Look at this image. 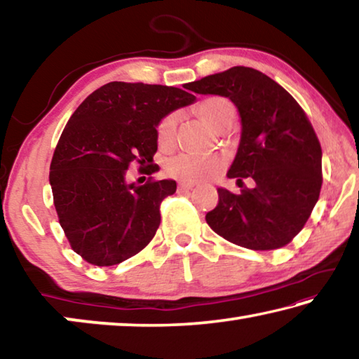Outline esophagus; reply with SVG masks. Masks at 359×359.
<instances>
[{"label": "esophagus", "mask_w": 359, "mask_h": 359, "mask_svg": "<svg viewBox=\"0 0 359 359\" xmlns=\"http://www.w3.org/2000/svg\"><path fill=\"white\" fill-rule=\"evenodd\" d=\"M193 188H194L193 182H179L177 190L179 191H188V190H193Z\"/></svg>", "instance_id": "1"}]
</instances>
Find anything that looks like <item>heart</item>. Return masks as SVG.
Masks as SVG:
<instances>
[{
    "mask_svg": "<svg viewBox=\"0 0 359 359\" xmlns=\"http://www.w3.org/2000/svg\"><path fill=\"white\" fill-rule=\"evenodd\" d=\"M198 114L215 130H222L228 123H233L236 109L233 102L220 96L208 98L199 102ZM175 114H168L156 125V141L161 147H168L172 142L175 133ZM226 160L220 154H177L166 161V172L171 177L182 182H201L215 177L222 172Z\"/></svg>",
    "mask_w": 359,
    "mask_h": 359,
    "instance_id": "heart-1",
    "label": "heart"
}]
</instances>
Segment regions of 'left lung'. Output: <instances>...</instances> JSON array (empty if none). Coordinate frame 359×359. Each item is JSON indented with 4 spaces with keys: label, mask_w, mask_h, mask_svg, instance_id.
Here are the masks:
<instances>
[{
    "label": "left lung",
    "mask_w": 359,
    "mask_h": 359,
    "mask_svg": "<svg viewBox=\"0 0 359 359\" xmlns=\"http://www.w3.org/2000/svg\"><path fill=\"white\" fill-rule=\"evenodd\" d=\"M201 95L226 96L239 109L242 136L229 179L255 182L239 194L218 188L205 222L223 239L250 250H276L294 239L320 198L321 145L304 109L263 72L234 66L187 83Z\"/></svg>",
    "instance_id": "1"
}]
</instances>
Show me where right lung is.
Returning a JSON list of instances; mask_svg holds the SVG:
<instances>
[{"label":"right lung","instance_id":"obj_1","mask_svg":"<svg viewBox=\"0 0 359 359\" xmlns=\"http://www.w3.org/2000/svg\"><path fill=\"white\" fill-rule=\"evenodd\" d=\"M194 95L166 85L109 82L71 115L53 151L48 180L72 250L95 266L135 257L154 239L174 180L128 185L125 172L155 174L156 125Z\"/></svg>","mask_w":359,"mask_h":359}]
</instances>
